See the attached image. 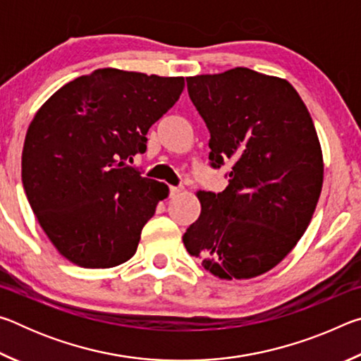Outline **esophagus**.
I'll return each mask as SVG.
<instances>
[{"mask_svg":"<svg viewBox=\"0 0 361 361\" xmlns=\"http://www.w3.org/2000/svg\"><path fill=\"white\" fill-rule=\"evenodd\" d=\"M181 191H183L181 186H170V195H172V197L181 194Z\"/></svg>","mask_w":361,"mask_h":361,"instance_id":"1","label":"esophagus"}]
</instances>
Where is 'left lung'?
I'll list each match as a JSON object with an SVG mask.
<instances>
[{"label":"left lung","mask_w":361,"mask_h":361,"mask_svg":"<svg viewBox=\"0 0 361 361\" xmlns=\"http://www.w3.org/2000/svg\"><path fill=\"white\" fill-rule=\"evenodd\" d=\"M210 130L212 167L232 164L223 192L197 191L199 218L183 243L224 280L262 276L307 229L323 185L312 118L286 79L243 66L186 78Z\"/></svg>","instance_id":"1"}]
</instances>
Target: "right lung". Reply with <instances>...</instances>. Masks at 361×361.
Here are the masks:
<instances>
[{
    "mask_svg": "<svg viewBox=\"0 0 361 361\" xmlns=\"http://www.w3.org/2000/svg\"><path fill=\"white\" fill-rule=\"evenodd\" d=\"M185 78L100 68L49 97L30 124L22 183L42 231L73 264L106 269L129 261L166 183L127 161L172 108Z\"/></svg>",
    "mask_w": 361,
    "mask_h": 361,
    "instance_id": "obj_1",
    "label": "right lung"
}]
</instances>
